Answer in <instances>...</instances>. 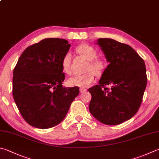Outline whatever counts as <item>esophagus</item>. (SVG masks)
<instances>
[{
  "mask_svg": "<svg viewBox=\"0 0 159 159\" xmlns=\"http://www.w3.org/2000/svg\"><path fill=\"white\" fill-rule=\"evenodd\" d=\"M80 90V93H84V92L86 91V89H84V88H81Z\"/></svg>",
  "mask_w": 159,
  "mask_h": 159,
  "instance_id": "obj_1",
  "label": "esophagus"
}]
</instances>
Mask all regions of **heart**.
I'll return each instance as SVG.
<instances>
[{"mask_svg":"<svg viewBox=\"0 0 159 159\" xmlns=\"http://www.w3.org/2000/svg\"><path fill=\"white\" fill-rule=\"evenodd\" d=\"M76 51L89 61L86 66V72L83 74L73 75L67 80V84L70 86H78L85 88L93 82L95 75L100 76L106 68V64L103 60L96 58L97 51L93 47L89 44H81L77 47ZM71 65V54L66 52L63 57L61 67L64 72L70 73Z\"/></svg>","mask_w":159,"mask_h":159,"instance_id":"obj_1","label":"heart"}]
</instances>
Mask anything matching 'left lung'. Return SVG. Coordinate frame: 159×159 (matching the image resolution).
Returning <instances> with one entry per match:
<instances>
[{"label":"left lung","mask_w":159,"mask_h":159,"mask_svg":"<svg viewBox=\"0 0 159 159\" xmlns=\"http://www.w3.org/2000/svg\"><path fill=\"white\" fill-rule=\"evenodd\" d=\"M96 43L109 64L99 84L89 89L92 97L89 109L102 123L121 124L132 118L141 104L148 81L145 62L129 45L108 38L98 39Z\"/></svg>","instance_id":"1"}]
</instances>
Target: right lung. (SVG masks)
<instances>
[{"mask_svg":"<svg viewBox=\"0 0 159 159\" xmlns=\"http://www.w3.org/2000/svg\"><path fill=\"white\" fill-rule=\"evenodd\" d=\"M66 39H44L24 50L13 71L14 100L24 120L39 129L64 119L79 87L62 86L61 60L70 49Z\"/></svg>","mask_w":159,"mask_h":159,"instance_id":"right-lung-1","label":"right lung"}]
</instances>
